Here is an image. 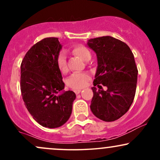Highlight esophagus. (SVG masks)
<instances>
[{
    "label": "esophagus",
    "instance_id": "34e87169",
    "mask_svg": "<svg viewBox=\"0 0 160 160\" xmlns=\"http://www.w3.org/2000/svg\"><path fill=\"white\" fill-rule=\"evenodd\" d=\"M80 92H81V89H76V90H74V92L76 95H78Z\"/></svg>",
    "mask_w": 160,
    "mask_h": 160
}]
</instances>
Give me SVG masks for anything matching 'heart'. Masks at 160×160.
<instances>
[{"mask_svg": "<svg viewBox=\"0 0 160 160\" xmlns=\"http://www.w3.org/2000/svg\"><path fill=\"white\" fill-rule=\"evenodd\" d=\"M72 52L74 54L80 57L83 61H89L91 58L92 54L89 49L82 45H78L74 47ZM56 65L58 70L62 73H65L68 71L67 62L65 53L61 52L56 58ZM90 80V77L87 73L77 72L69 76L66 80V84L68 87L73 89H80L86 86Z\"/></svg>", "mask_w": 160, "mask_h": 160, "instance_id": "heart-1", "label": "heart"}]
</instances>
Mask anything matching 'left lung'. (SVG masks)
Returning a JSON list of instances; mask_svg holds the SVG:
<instances>
[{
    "instance_id": "obj_1",
    "label": "left lung",
    "mask_w": 160,
    "mask_h": 160,
    "mask_svg": "<svg viewBox=\"0 0 160 160\" xmlns=\"http://www.w3.org/2000/svg\"><path fill=\"white\" fill-rule=\"evenodd\" d=\"M87 44L98 59L91 111L105 122L117 120L128 111L135 98L138 68L134 55L126 43L111 36L90 39ZM100 84L107 90L97 91L95 86L101 88Z\"/></svg>"
}]
</instances>
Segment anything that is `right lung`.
Here are the masks:
<instances>
[{
  "label": "right lung",
  "instance_id": "add662e5",
  "mask_svg": "<svg viewBox=\"0 0 160 160\" xmlns=\"http://www.w3.org/2000/svg\"><path fill=\"white\" fill-rule=\"evenodd\" d=\"M62 46L57 38H47L33 45L21 64L20 89L25 105L41 126L57 128L68 120L74 92L57 95L65 88L56 58Z\"/></svg>",
  "mask_w": 160,
  "mask_h": 160
}]
</instances>
